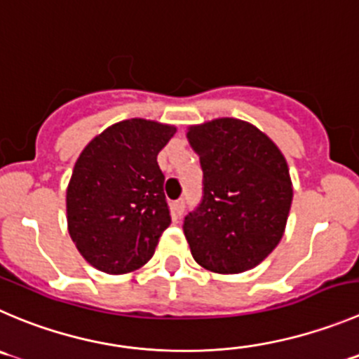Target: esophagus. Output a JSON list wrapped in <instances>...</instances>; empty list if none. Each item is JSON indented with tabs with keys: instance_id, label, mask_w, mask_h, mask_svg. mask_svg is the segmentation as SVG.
I'll return each mask as SVG.
<instances>
[{
	"instance_id": "1",
	"label": "esophagus",
	"mask_w": 359,
	"mask_h": 359,
	"mask_svg": "<svg viewBox=\"0 0 359 359\" xmlns=\"http://www.w3.org/2000/svg\"><path fill=\"white\" fill-rule=\"evenodd\" d=\"M172 211H174V217H182L183 211H185V201L183 199H177L172 203Z\"/></svg>"
}]
</instances>
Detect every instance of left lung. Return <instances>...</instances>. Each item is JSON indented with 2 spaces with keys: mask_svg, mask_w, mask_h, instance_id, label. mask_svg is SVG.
Masks as SVG:
<instances>
[{
  "mask_svg": "<svg viewBox=\"0 0 359 359\" xmlns=\"http://www.w3.org/2000/svg\"><path fill=\"white\" fill-rule=\"evenodd\" d=\"M187 139L203 169V199L183 222L194 259L215 273L252 269L284 236L292 203L287 162L241 119L192 126Z\"/></svg>",
  "mask_w": 359,
  "mask_h": 359,
  "instance_id": "8db88e82",
  "label": "left lung"
}]
</instances>
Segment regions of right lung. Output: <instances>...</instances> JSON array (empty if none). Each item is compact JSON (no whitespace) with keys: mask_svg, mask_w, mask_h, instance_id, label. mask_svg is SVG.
Wrapping results in <instances>:
<instances>
[{"mask_svg":"<svg viewBox=\"0 0 359 359\" xmlns=\"http://www.w3.org/2000/svg\"><path fill=\"white\" fill-rule=\"evenodd\" d=\"M176 128L146 119L109 126L83 149L67 190L68 233L84 259L111 275L134 271L169 227L156 155Z\"/></svg>","mask_w":359,"mask_h":359,"instance_id":"add662e5","label":"right lung"}]
</instances>
